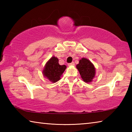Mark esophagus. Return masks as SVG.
Here are the masks:
<instances>
[{
	"label": "esophagus",
	"instance_id": "esophagus-1",
	"mask_svg": "<svg viewBox=\"0 0 132 132\" xmlns=\"http://www.w3.org/2000/svg\"><path fill=\"white\" fill-rule=\"evenodd\" d=\"M68 65L69 66H74L75 65V63L73 62H71V63H69Z\"/></svg>",
	"mask_w": 132,
	"mask_h": 132
}]
</instances>
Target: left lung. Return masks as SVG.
Returning a JSON list of instances; mask_svg holds the SVG:
<instances>
[{
    "label": "left lung",
    "instance_id": "1",
    "mask_svg": "<svg viewBox=\"0 0 132 132\" xmlns=\"http://www.w3.org/2000/svg\"><path fill=\"white\" fill-rule=\"evenodd\" d=\"M81 79L84 82H91L95 75V68L94 64L86 58H82L76 65Z\"/></svg>",
    "mask_w": 132,
    "mask_h": 132
}]
</instances>
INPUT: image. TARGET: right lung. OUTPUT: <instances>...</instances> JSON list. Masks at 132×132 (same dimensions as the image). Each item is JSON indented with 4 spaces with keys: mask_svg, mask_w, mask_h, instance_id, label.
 <instances>
[{
    "mask_svg": "<svg viewBox=\"0 0 132 132\" xmlns=\"http://www.w3.org/2000/svg\"><path fill=\"white\" fill-rule=\"evenodd\" d=\"M66 66L60 65L57 57L53 56L46 62L42 73L44 76L52 82H56L61 79L62 75L66 70Z\"/></svg>",
    "mask_w": 132,
    "mask_h": 132,
    "instance_id": "add662e5",
    "label": "right lung"
}]
</instances>
